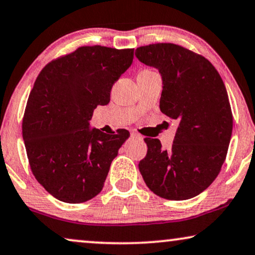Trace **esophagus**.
<instances>
[{
    "mask_svg": "<svg viewBox=\"0 0 255 255\" xmlns=\"http://www.w3.org/2000/svg\"><path fill=\"white\" fill-rule=\"evenodd\" d=\"M131 138H133V139H137V140H142V135H140V134H138V133H135V132H131Z\"/></svg>",
    "mask_w": 255,
    "mask_h": 255,
    "instance_id": "esophagus-1",
    "label": "esophagus"
}]
</instances>
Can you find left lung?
Wrapping results in <instances>:
<instances>
[{"mask_svg":"<svg viewBox=\"0 0 255 255\" xmlns=\"http://www.w3.org/2000/svg\"><path fill=\"white\" fill-rule=\"evenodd\" d=\"M135 57L159 69L160 110L179 123L169 149L159 139H144L147 154L138 165L142 179L166 200L197 196L221 172L231 139L233 117L224 82L208 59L180 45H146Z\"/></svg>","mask_w":255,"mask_h":255,"instance_id":"8db88e82","label":"left lung"}]
</instances>
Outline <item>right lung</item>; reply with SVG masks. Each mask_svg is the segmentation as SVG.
Wrapping results in <instances>:
<instances>
[{"label":"right lung","instance_id":"right-lung-1","mask_svg":"<svg viewBox=\"0 0 255 255\" xmlns=\"http://www.w3.org/2000/svg\"><path fill=\"white\" fill-rule=\"evenodd\" d=\"M133 48L79 47L45 66L27 100L22 132L34 177L52 196L83 203L102 190L127 130L90 128L97 106L110 102L114 83L130 67ZM115 133V132H113Z\"/></svg>","mask_w":255,"mask_h":255}]
</instances>
